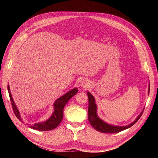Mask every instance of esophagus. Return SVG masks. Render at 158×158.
<instances>
[{"label": "esophagus", "instance_id": "obj_1", "mask_svg": "<svg viewBox=\"0 0 158 158\" xmlns=\"http://www.w3.org/2000/svg\"><path fill=\"white\" fill-rule=\"evenodd\" d=\"M81 86H83V87H85V88H87V87H88V83H87L85 82V81H81Z\"/></svg>", "mask_w": 158, "mask_h": 158}]
</instances>
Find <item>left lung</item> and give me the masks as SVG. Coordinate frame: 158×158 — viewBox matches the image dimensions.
Returning a JSON list of instances; mask_svg holds the SVG:
<instances>
[{"instance_id": "8db88e82", "label": "left lung", "mask_w": 158, "mask_h": 158, "mask_svg": "<svg viewBox=\"0 0 158 158\" xmlns=\"http://www.w3.org/2000/svg\"><path fill=\"white\" fill-rule=\"evenodd\" d=\"M87 94L88 96V119L89 122L91 124L92 127H94L96 130L102 133H117L121 131H123L126 129L129 128L131 126H132L134 124L137 122L140 117H141L143 113V110L140 113V115L137 117V118L135 121L132 123L126 126H112L103 122L102 119H100L96 114L97 112V106L95 104V99L94 96L90 94L89 92H87Z\"/></svg>"}]
</instances>
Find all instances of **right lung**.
Returning a JSON list of instances; mask_svg holds the SVG:
<instances>
[{"label":"right lung","instance_id":"obj_1","mask_svg":"<svg viewBox=\"0 0 158 158\" xmlns=\"http://www.w3.org/2000/svg\"><path fill=\"white\" fill-rule=\"evenodd\" d=\"M7 89L9 92V95L10 100H11V103L12 105V109L13 110V113L15 115L19 120L22 121L21 116L18 111V109H17V106H15L14 101H13L11 92H10L9 86H7ZM78 92V89L77 88H74L70 91L68 92L64 95L60 97L58 100H56L54 105V111H53L52 115L49 117V118L46 120L45 122H43L41 123H36L34 125H30L29 127L31 128H32L36 130L39 131H49L56 128L60 122H62L63 118V110L64 108V106L66 104L69 102V100L72 98L73 96H75L76 94Z\"/></svg>","mask_w":158,"mask_h":158}]
</instances>
